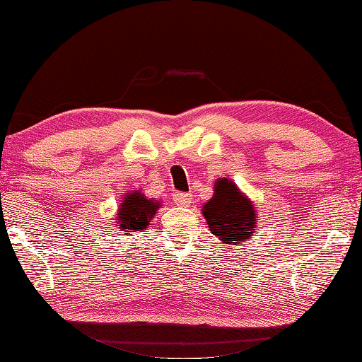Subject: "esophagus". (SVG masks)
Returning a JSON list of instances; mask_svg holds the SVG:
<instances>
[{"label":"esophagus","instance_id":"obj_1","mask_svg":"<svg viewBox=\"0 0 362 362\" xmlns=\"http://www.w3.org/2000/svg\"><path fill=\"white\" fill-rule=\"evenodd\" d=\"M174 202H175V204L183 206V208H185V206H190V203H192V193L177 192L174 194Z\"/></svg>","mask_w":362,"mask_h":362}]
</instances>
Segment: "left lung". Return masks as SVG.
Segmentation results:
<instances>
[{"instance_id":"left-lung-1","label":"left lung","mask_w":362,"mask_h":362,"mask_svg":"<svg viewBox=\"0 0 362 362\" xmlns=\"http://www.w3.org/2000/svg\"><path fill=\"white\" fill-rule=\"evenodd\" d=\"M214 188V197L203 208L211 232L227 245L248 242L257 221L253 204L228 179L217 180Z\"/></svg>"}]
</instances>
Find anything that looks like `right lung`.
<instances>
[{
  "label": "right lung",
  "mask_w": 362,
  "mask_h": 362,
  "mask_svg": "<svg viewBox=\"0 0 362 362\" xmlns=\"http://www.w3.org/2000/svg\"><path fill=\"white\" fill-rule=\"evenodd\" d=\"M158 208L159 203L156 199H148L140 192L125 194L124 203L120 204L116 217L119 228L122 232H127V235H132V232H141L143 228L150 226V221L156 214Z\"/></svg>",
  "instance_id": "add662e5"
}]
</instances>
